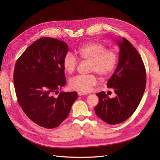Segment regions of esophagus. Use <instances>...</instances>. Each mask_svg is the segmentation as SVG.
Segmentation results:
<instances>
[{
  "label": "esophagus",
  "mask_w": 160,
  "mask_h": 160,
  "mask_svg": "<svg viewBox=\"0 0 160 160\" xmlns=\"http://www.w3.org/2000/svg\"><path fill=\"white\" fill-rule=\"evenodd\" d=\"M77 94H78V95L79 96H81V95H87L88 93H85V92H78V93H77Z\"/></svg>",
  "instance_id": "esophagus-1"
}]
</instances>
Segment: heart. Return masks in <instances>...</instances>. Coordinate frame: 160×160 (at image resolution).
<instances>
[{
  "mask_svg": "<svg viewBox=\"0 0 160 160\" xmlns=\"http://www.w3.org/2000/svg\"><path fill=\"white\" fill-rule=\"evenodd\" d=\"M80 59L89 61V71L96 72L100 77H105L112 73L118 63V54L114 50L107 49L103 44L90 42L82 45L77 51ZM77 65V60L72 53L67 52L62 60V67L68 74L73 72ZM97 82L94 75H77L69 82L71 89L88 91Z\"/></svg>",
  "mask_w": 160,
  "mask_h": 160,
  "instance_id": "b5f03b06",
  "label": "heart"
}]
</instances>
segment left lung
Listing matches in <instances>:
<instances>
[{
  "label": "left lung",
  "mask_w": 160,
  "mask_h": 160,
  "mask_svg": "<svg viewBox=\"0 0 160 160\" xmlns=\"http://www.w3.org/2000/svg\"><path fill=\"white\" fill-rule=\"evenodd\" d=\"M119 47L117 68L108 81V88L116 94L109 98L105 92L97 94L99 103L95 108L98 117L110 125L127 120L136 110L146 85V72L138 51L124 37L115 38Z\"/></svg>",
  "instance_id": "obj_1"
}]
</instances>
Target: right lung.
Wrapping results in <instances>:
<instances>
[{"label":"right lung","instance_id":"1","mask_svg":"<svg viewBox=\"0 0 160 160\" xmlns=\"http://www.w3.org/2000/svg\"><path fill=\"white\" fill-rule=\"evenodd\" d=\"M68 51L66 42L42 37L24 51L14 67L18 102L28 118L45 128L59 126L78 97L75 91L52 95L66 83L62 60Z\"/></svg>","mask_w":160,"mask_h":160}]
</instances>
